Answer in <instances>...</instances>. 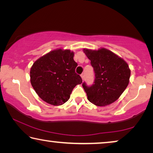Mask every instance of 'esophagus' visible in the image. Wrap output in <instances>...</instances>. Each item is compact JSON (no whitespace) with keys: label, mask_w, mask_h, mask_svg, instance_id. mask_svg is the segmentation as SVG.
Segmentation results:
<instances>
[{"label":"esophagus","mask_w":153,"mask_h":153,"mask_svg":"<svg viewBox=\"0 0 153 153\" xmlns=\"http://www.w3.org/2000/svg\"><path fill=\"white\" fill-rule=\"evenodd\" d=\"M84 77H85V74H84V73L82 74H81V77H82V80H84Z\"/></svg>","instance_id":"1"}]
</instances>
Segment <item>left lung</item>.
Listing matches in <instances>:
<instances>
[{
	"instance_id": "1",
	"label": "left lung",
	"mask_w": 153,
	"mask_h": 153,
	"mask_svg": "<svg viewBox=\"0 0 153 153\" xmlns=\"http://www.w3.org/2000/svg\"><path fill=\"white\" fill-rule=\"evenodd\" d=\"M95 74L94 84L82 86L90 102L104 107L116 101L128 86L131 71L122 58L105 48L98 50L84 48Z\"/></svg>"
}]
</instances>
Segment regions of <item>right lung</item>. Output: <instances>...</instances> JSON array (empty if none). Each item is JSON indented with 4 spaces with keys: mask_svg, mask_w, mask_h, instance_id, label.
Instances as JSON below:
<instances>
[{
    "mask_svg": "<svg viewBox=\"0 0 153 153\" xmlns=\"http://www.w3.org/2000/svg\"><path fill=\"white\" fill-rule=\"evenodd\" d=\"M74 53L57 48L37 59L30 69V82L41 99L59 106L69 99L75 86L82 84L81 77L75 72L77 64Z\"/></svg>",
    "mask_w": 153,
    "mask_h": 153,
    "instance_id": "add662e5",
    "label": "right lung"
}]
</instances>
